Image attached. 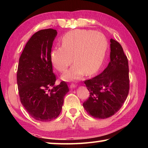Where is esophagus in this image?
Here are the masks:
<instances>
[{
  "instance_id": "esophagus-1",
  "label": "esophagus",
  "mask_w": 148,
  "mask_h": 148,
  "mask_svg": "<svg viewBox=\"0 0 148 148\" xmlns=\"http://www.w3.org/2000/svg\"><path fill=\"white\" fill-rule=\"evenodd\" d=\"M76 87V85L74 84H71V85H70V87H71V89H73V88H75V87Z\"/></svg>"
}]
</instances>
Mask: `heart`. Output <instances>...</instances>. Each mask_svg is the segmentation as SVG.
Here are the masks:
<instances>
[{"label": "heart", "mask_w": 148, "mask_h": 148, "mask_svg": "<svg viewBox=\"0 0 148 148\" xmlns=\"http://www.w3.org/2000/svg\"><path fill=\"white\" fill-rule=\"evenodd\" d=\"M61 47L52 49L50 59L57 71L63 72L75 62L62 76L66 81L77 80L85 73L92 75L101 68L106 56L108 41L99 32L76 29L65 34L61 39Z\"/></svg>", "instance_id": "b5f03b06"}]
</instances>
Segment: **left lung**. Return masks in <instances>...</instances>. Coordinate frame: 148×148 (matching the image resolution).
Returning <instances> with one entry per match:
<instances>
[{
	"label": "left lung",
	"mask_w": 148,
	"mask_h": 148,
	"mask_svg": "<svg viewBox=\"0 0 148 148\" xmlns=\"http://www.w3.org/2000/svg\"><path fill=\"white\" fill-rule=\"evenodd\" d=\"M110 61L98 76L84 82L89 97L83 104L95 118L106 119L121 108L129 92L128 59L119 42L110 40Z\"/></svg>",
	"instance_id": "1"
}]
</instances>
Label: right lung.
Wrapping results in <instances>:
<instances>
[{
  "mask_svg": "<svg viewBox=\"0 0 148 148\" xmlns=\"http://www.w3.org/2000/svg\"><path fill=\"white\" fill-rule=\"evenodd\" d=\"M53 29L40 30L27 42L19 57L17 83L20 101L32 117L49 121L61 113L64 97L69 89L65 82L55 86L50 53L57 36Z\"/></svg>",
  "mask_w": 148,
  "mask_h": 148,
  "instance_id": "add662e5",
  "label": "right lung"
}]
</instances>
